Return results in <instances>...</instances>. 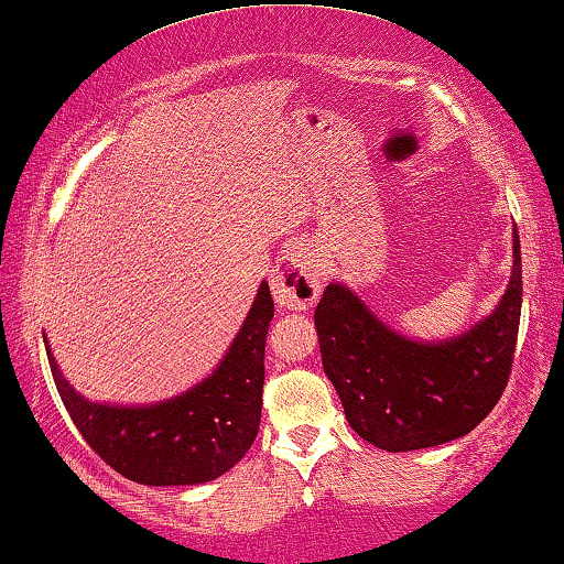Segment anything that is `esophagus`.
<instances>
[{
    "instance_id": "esophagus-1",
    "label": "esophagus",
    "mask_w": 564,
    "mask_h": 564,
    "mask_svg": "<svg viewBox=\"0 0 564 564\" xmlns=\"http://www.w3.org/2000/svg\"><path fill=\"white\" fill-rule=\"evenodd\" d=\"M323 290V264L310 243H295L280 259L272 276L274 300L288 310H307Z\"/></svg>"
}]
</instances>
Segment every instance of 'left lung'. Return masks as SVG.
<instances>
[{"mask_svg": "<svg viewBox=\"0 0 564 564\" xmlns=\"http://www.w3.org/2000/svg\"><path fill=\"white\" fill-rule=\"evenodd\" d=\"M521 317V247L499 307L463 336L417 343L389 330L343 284L315 307L323 369L350 427L389 453L422 451L468 435L499 404L511 377Z\"/></svg>", "mask_w": 564, "mask_h": 564, "instance_id": "8db88e82", "label": "left lung"}]
</instances>
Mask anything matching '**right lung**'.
<instances>
[{
	"mask_svg": "<svg viewBox=\"0 0 564 564\" xmlns=\"http://www.w3.org/2000/svg\"><path fill=\"white\" fill-rule=\"evenodd\" d=\"M272 315L264 282L221 366L183 397L150 406L86 402L63 379L51 348L47 364L80 437L113 470L144 486L208 484L247 455L259 432Z\"/></svg>",
	"mask_w": 564,
	"mask_h": 564,
	"instance_id": "obj_1",
	"label": "right lung"
}]
</instances>
